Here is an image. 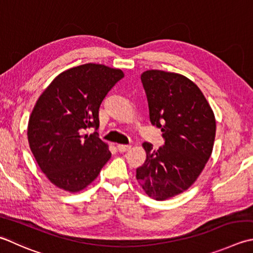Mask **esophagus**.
<instances>
[{"label": "esophagus", "instance_id": "esophagus-1", "mask_svg": "<svg viewBox=\"0 0 253 253\" xmlns=\"http://www.w3.org/2000/svg\"><path fill=\"white\" fill-rule=\"evenodd\" d=\"M130 145H117V149L120 152H126L128 150H130Z\"/></svg>", "mask_w": 253, "mask_h": 253}]
</instances>
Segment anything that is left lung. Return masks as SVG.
<instances>
[{
    "mask_svg": "<svg viewBox=\"0 0 253 253\" xmlns=\"http://www.w3.org/2000/svg\"><path fill=\"white\" fill-rule=\"evenodd\" d=\"M152 125L161 128L163 147L143 142L146 161L136 179L146 194L166 201L185 192L211 156L216 120L196 84L180 73L147 70L141 74Z\"/></svg>",
    "mask_w": 253,
    "mask_h": 253,
    "instance_id": "1",
    "label": "left lung"
}]
</instances>
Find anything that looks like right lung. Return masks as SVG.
Returning <instances> with one entry per match:
<instances>
[{
    "instance_id": "1",
    "label": "right lung",
    "mask_w": 253,
    "mask_h": 253,
    "mask_svg": "<svg viewBox=\"0 0 253 253\" xmlns=\"http://www.w3.org/2000/svg\"><path fill=\"white\" fill-rule=\"evenodd\" d=\"M124 78L121 69L85 63L61 72L35 104L27 138L38 167L54 186L78 193L91 184L112 156L97 132L104 97Z\"/></svg>"
}]
</instances>
